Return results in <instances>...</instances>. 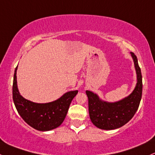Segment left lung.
<instances>
[{
	"label": "left lung",
	"mask_w": 155,
	"mask_h": 155,
	"mask_svg": "<svg viewBox=\"0 0 155 155\" xmlns=\"http://www.w3.org/2000/svg\"><path fill=\"white\" fill-rule=\"evenodd\" d=\"M133 59L137 75L135 89L120 101L108 102L90 91H86L88 98V109L92 123L96 127L104 130L120 128L129 122L134 116L140 104L142 96V75L135 54L130 52Z\"/></svg>",
	"instance_id": "obj_1"
}]
</instances>
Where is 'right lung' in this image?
<instances>
[{
  "label": "right lung",
  "instance_id": "add662e5",
  "mask_svg": "<svg viewBox=\"0 0 155 155\" xmlns=\"http://www.w3.org/2000/svg\"><path fill=\"white\" fill-rule=\"evenodd\" d=\"M15 68L12 86L13 101L17 110L25 123L39 131H50L62 124L73 98L78 91H68L55 101L48 103H35L25 99L20 95L17 84Z\"/></svg>",
  "mask_w": 155,
  "mask_h": 155
}]
</instances>
